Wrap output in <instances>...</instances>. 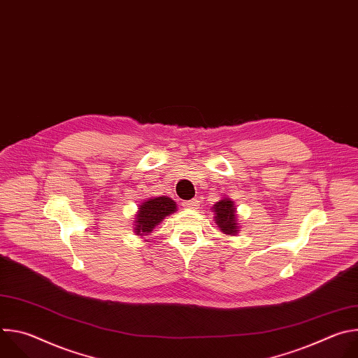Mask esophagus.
Masks as SVG:
<instances>
[{"label":"esophagus","instance_id":"1","mask_svg":"<svg viewBox=\"0 0 358 358\" xmlns=\"http://www.w3.org/2000/svg\"><path fill=\"white\" fill-rule=\"evenodd\" d=\"M184 207H185L187 210H198V207H199V201H198L196 198L189 199V201H185V202H184Z\"/></svg>","mask_w":358,"mask_h":358}]
</instances>
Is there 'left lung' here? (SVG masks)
Here are the masks:
<instances>
[{"label":"left lung","instance_id":"left-lung-1","mask_svg":"<svg viewBox=\"0 0 358 358\" xmlns=\"http://www.w3.org/2000/svg\"><path fill=\"white\" fill-rule=\"evenodd\" d=\"M213 213L215 214V222L220 229L227 235L238 234L236 208L231 198H222L214 203Z\"/></svg>","mask_w":358,"mask_h":358}]
</instances>
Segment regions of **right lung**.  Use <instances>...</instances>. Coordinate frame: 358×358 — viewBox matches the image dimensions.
Here are the masks:
<instances>
[{"label":"right lung","mask_w":358,"mask_h":358,"mask_svg":"<svg viewBox=\"0 0 358 358\" xmlns=\"http://www.w3.org/2000/svg\"><path fill=\"white\" fill-rule=\"evenodd\" d=\"M177 211V203L163 195L152 196L138 206V211L134 222V232L137 235H148L166 217Z\"/></svg>","instance_id":"right-lung-1"}]
</instances>
